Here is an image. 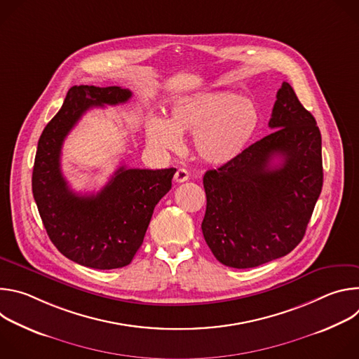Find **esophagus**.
Here are the masks:
<instances>
[{"label": "esophagus", "instance_id": "34e87169", "mask_svg": "<svg viewBox=\"0 0 359 359\" xmlns=\"http://www.w3.org/2000/svg\"><path fill=\"white\" fill-rule=\"evenodd\" d=\"M189 172L186 169H177L176 173H175V182L177 183H183L186 180H189Z\"/></svg>", "mask_w": 359, "mask_h": 359}]
</instances>
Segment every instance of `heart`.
Segmentation results:
<instances>
[{"label": "heart", "mask_w": 359, "mask_h": 359, "mask_svg": "<svg viewBox=\"0 0 359 359\" xmlns=\"http://www.w3.org/2000/svg\"><path fill=\"white\" fill-rule=\"evenodd\" d=\"M260 125L255 102L234 92H201L177 99L168 121L151 118L146 123L150 144L176 150L180 135L193 133L198 159L222 166L238 158Z\"/></svg>", "instance_id": "heart-1"}]
</instances>
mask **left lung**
<instances>
[{
    "mask_svg": "<svg viewBox=\"0 0 359 359\" xmlns=\"http://www.w3.org/2000/svg\"><path fill=\"white\" fill-rule=\"evenodd\" d=\"M269 126L273 133L203 177V236L227 267H257L292 251L323 189L320 129L287 82L277 92ZM274 158L280 163L273 164Z\"/></svg>",
    "mask_w": 359,
    "mask_h": 359,
    "instance_id": "1",
    "label": "left lung"
}]
</instances>
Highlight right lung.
<instances>
[{"instance_id": "add662e5", "label": "right lung", "mask_w": 359, "mask_h": 359, "mask_svg": "<svg viewBox=\"0 0 359 359\" xmlns=\"http://www.w3.org/2000/svg\"><path fill=\"white\" fill-rule=\"evenodd\" d=\"M130 96L121 86H72L38 140L32 193L43 227L67 259L89 269L112 270L132 262L176 172L121 166L96 194H78L68 186L61 170L68 133L90 108L125 104Z\"/></svg>"}]
</instances>
